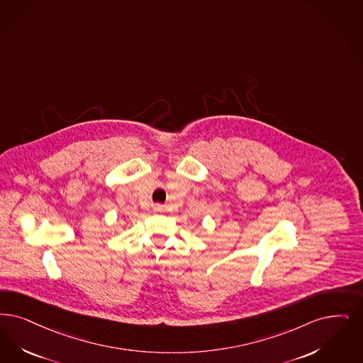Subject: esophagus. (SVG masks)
<instances>
[{
    "label": "esophagus",
    "instance_id": "esophagus-1",
    "mask_svg": "<svg viewBox=\"0 0 363 363\" xmlns=\"http://www.w3.org/2000/svg\"><path fill=\"white\" fill-rule=\"evenodd\" d=\"M154 212H155V213H162V212H164V206H163V205H160V203L154 205Z\"/></svg>",
    "mask_w": 363,
    "mask_h": 363
}]
</instances>
